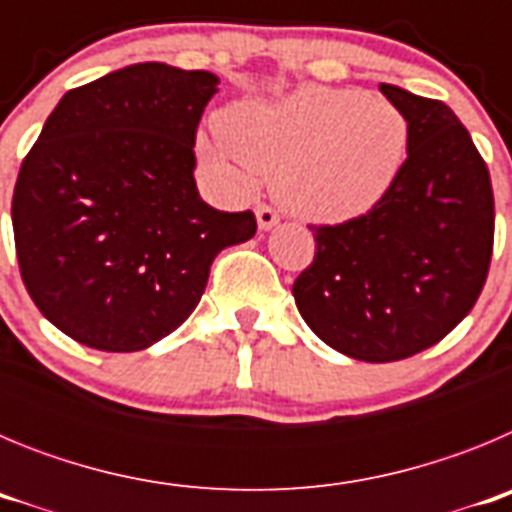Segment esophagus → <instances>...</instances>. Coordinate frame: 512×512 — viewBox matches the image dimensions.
<instances>
[{
  "mask_svg": "<svg viewBox=\"0 0 512 512\" xmlns=\"http://www.w3.org/2000/svg\"><path fill=\"white\" fill-rule=\"evenodd\" d=\"M256 223H259L261 230H271L274 225L279 223L277 210H274V207H269V205H259V207H256Z\"/></svg>",
  "mask_w": 512,
  "mask_h": 512,
  "instance_id": "obj_1",
  "label": "esophagus"
}]
</instances>
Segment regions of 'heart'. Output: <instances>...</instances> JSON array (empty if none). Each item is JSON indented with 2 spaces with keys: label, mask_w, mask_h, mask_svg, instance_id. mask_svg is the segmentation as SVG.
<instances>
[{
  "label": "heart",
  "mask_w": 512,
  "mask_h": 512,
  "mask_svg": "<svg viewBox=\"0 0 512 512\" xmlns=\"http://www.w3.org/2000/svg\"><path fill=\"white\" fill-rule=\"evenodd\" d=\"M220 138L197 156L220 182L246 184V166L274 174L277 200L312 223H343L390 192L410 153L397 104L359 89L302 87L277 102H243L217 117Z\"/></svg>",
  "instance_id": "1"
}]
</instances>
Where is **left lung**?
<instances>
[{
	"mask_svg": "<svg viewBox=\"0 0 512 512\" xmlns=\"http://www.w3.org/2000/svg\"><path fill=\"white\" fill-rule=\"evenodd\" d=\"M379 89L410 122L405 169L366 215L310 225L315 259L292 287L320 341L372 364L408 359L467 318L495 241L490 171L454 110Z\"/></svg>",
	"mask_w": 512,
	"mask_h": 512,
	"instance_id": "left-lung-1",
	"label": "left lung"
}]
</instances>
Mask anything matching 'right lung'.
Returning <instances> with one entry per match:
<instances>
[{"instance_id":"1","label":"right lung","mask_w":512,"mask_h":512,"mask_svg":"<svg viewBox=\"0 0 512 512\" xmlns=\"http://www.w3.org/2000/svg\"><path fill=\"white\" fill-rule=\"evenodd\" d=\"M210 71L133 63L61 97L20 166L12 228L27 292L99 351H143L192 315L223 248L256 217L207 205L194 138Z\"/></svg>"}]
</instances>
